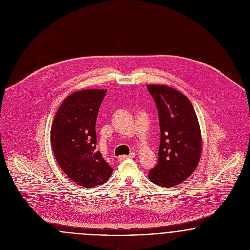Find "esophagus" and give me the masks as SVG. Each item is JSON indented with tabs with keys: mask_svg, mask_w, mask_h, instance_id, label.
I'll return each instance as SVG.
<instances>
[{
	"mask_svg": "<svg viewBox=\"0 0 250 250\" xmlns=\"http://www.w3.org/2000/svg\"><path fill=\"white\" fill-rule=\"evenodd\" d=\"M135 157H136V153H131L130 155H123V156L118 157V160L123 161V160H126V159H134Z\"/></svg>",
	"mask_w": 250,
	"mask_h": 250,
	"instance_id": "1",
	"label": "esophagus"
}]
</instances>
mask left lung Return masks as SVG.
I'll return each instance as SVG.
<instances>
[{
	"instance_id": "8db88e82",
	"label": "left lung",
	"mask_w": 250,
	"mask_h": 250,
	"mask_svg": "<svg viewBox=\"0 0 250 250\" xmlns=\"http://www.w3.org/2000/svg\"><path fill=\"white\" fill-rule=\"evenodd\" d=\"M159 112L161 143L158 165L149 171V180L172 188L189 177L202 153L199 122L187 96L165 84H148Z\"/></svg>"
}]
</instances>
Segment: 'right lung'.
Wrapping results in <instances>:
<instances>
[{"label":"right lung","instance_id":"add662e5","mask_svg":"<svg viewBox=\"0 0 250 250\" xmlns=\"http://www.w3.org/2000/svg\"><path fill=\"white\" fill-rule=\"evenodd\" d=\"M106 89L70 94L59 107L51 127L57 163L76 184L90 188L106 183L113 169L96 150L95 124Z\"/></svg>","mask_w":250,"mask_h":250}]
</instances>
